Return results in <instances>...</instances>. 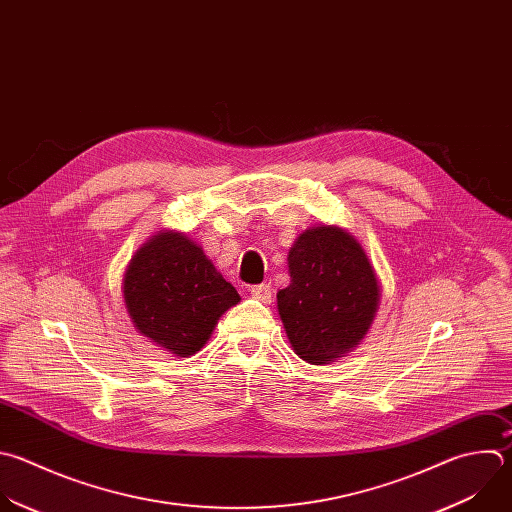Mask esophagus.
<instances>
[{
    "mask_svg": "<svg viewBox=\"0 0 512 512\" xmlns=\"http://www.w3.org/2000/svg\"><path fill=\"white\" fill-rule=\"evenodd\" d=\"M251 295L255 299H259L261 303H271L273 291H271V283H261V285H253L251 287Z\"/></svg>",
    "mask_w": 512,
    "mask_h": 512,
    "instance_id": "esophagus-1",
    "label": "esophagus"
}]
</instances>
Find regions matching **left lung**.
Segmentation results:
<instances>
[{
	"instance_id": "obj_1",
	"label": "left lung",
	"mask_w": 512,
	"mask_h": 512,
	"mask_svg": "<svg viewBox=\"0 0 512 512\" xmlns=\"http://www.w3.org/2000/svg\"><path fill=\"white\" fill-rule=\"evenodd\" d=\"M291 283L277 311L293 352L323 366L360 346L380 307V281L362 243L337 225L305 229L287 255Z\"/></svg>"
}]
</instances>
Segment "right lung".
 Masks as SVG:
<instances>
[{"label": "right lung", "instance_id": "1", "mask_svg": "<svg viewBox=\"0 0 512 512\" xmlns=\"http://www.w3.org/2000/svg\"><path fill=\"white\" fill-rule=\"evenodd\" d=\"M122 295L138 333L177 358L195 356L219 317L241 301L203 247L181 231H156L130 259Z\"/></svg>", "mask_w": 512, "mask_h": 512}]
</instances>
